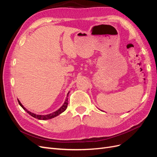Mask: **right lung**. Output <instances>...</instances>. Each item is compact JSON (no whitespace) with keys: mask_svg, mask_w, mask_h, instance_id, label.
<instances>
[{"mask_svg":"<svg viewBox=\"0 0 157 157\" xmlns=\"http://www.w3.org/2000/svg\"><path fill=\"white\" fill-rule=\"evenodd\" d=\"M69 92H68V94H67V97H68V96H69ZM67 98H66V100H65V101L63 105L62 106H61V107L59 108L58 111H55V112H54V113H50V114H49V115H36V114H34V113H33L27 110V109H26L24 107H23V106L22 105V104L20 103V101L18 100V99H17V101H18L19 104H20V106H21L23 109H24V110H25V111H27V113H29V115H30L31 116H32L33 117H34V118H37V119H39V120H48V119H51V118H54V117H57L58 115H59V114L62 113L63 111H65L66 110V109H67V105H68V98H67Z\"/></svg>","mask_w":157,"mask_h":157,"instance_id":"add662e5","label":"right lung"}]
</instances>
